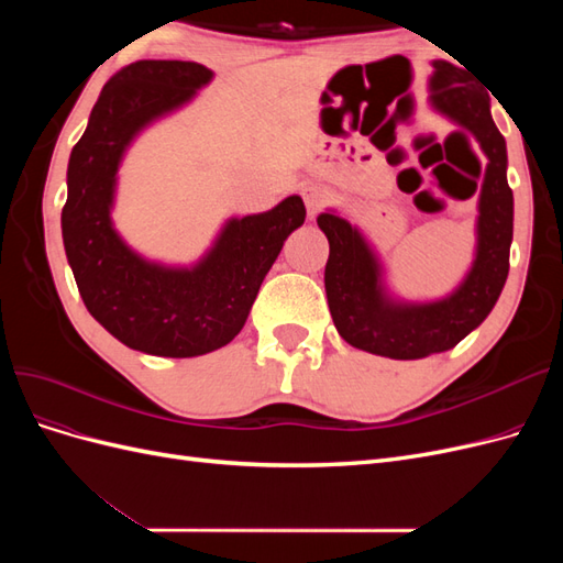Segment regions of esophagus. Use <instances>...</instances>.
I'll list each match as a JSON object with an SVG mask.
<instances>
[{"mask_svg": "<svg viewBox=\"0 0 563 563\" xmlns=\"http://www.w3.org/2000/svg\"><path fill=\"white\" fill-rule=\"evenodd\" d=\"M300 195H302V201H305V207H308V216L310 218H314L323 207H327V203L331 201V197H329V192L323 190V187H317V185H308V187H302L300 190Z\"/></svg>", "mask_w": 563, "mask_h": 563, "instance_id": "34e87169", "label": "esophagus"}]
</instances>
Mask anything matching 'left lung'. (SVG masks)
Instances as JSON below:
<instances>
[{"label":"left lung","instance_id":"obj_1","mask_svg":"<svg viewBox=\"0 0 563 563\" xmlns=\"http://www.w3.org/2000/svg\"><path fill=\"white\" fill-rule=\"evenodd\" d=\"M430 103L451 122L472 131L488 159L476 218V253L455 291L430 302H406L387 294L383 265L364 234L333 211L317 225L329 240L323 272L329 310L345 343L389 360H422L455 347L490 314L509 272L515 197L507 185V147L490 117V98L465 70L434 60Z\"/></svg>","mask_w":563,"mask_h":563}]
</instances>
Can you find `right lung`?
<instances>
[{"label":"right lung","instance_id":"1","mask_svg":"<svg viewBox=\"0 0 563 563\" xmlns=\"http://www.w3.org/2000/svg\"><path fill=\"white\" fill-rule=\"evenodd\" d=\"M213 79L190 60H135L100 91L89 126L67 164L60 216L67 263L91 317L119 343L155 356H199L244 329L251 305L286 236L305 223V203L230 218L192 267H168L135 253L112 225L119 164L155 119L183 108Z\"/></svg>","mask_w":563,"mask_h":563}]
</instances>
